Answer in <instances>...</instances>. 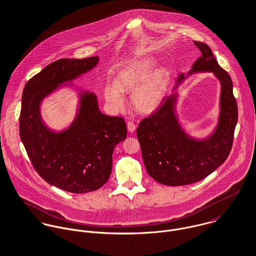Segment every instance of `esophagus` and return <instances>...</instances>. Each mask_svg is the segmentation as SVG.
<instances>
[{
  "mask_svg": "<svg viewBox=\"0 0 256 256\" xmlns=\"http://www.w3.org/2000/svg\"><path fill=\"white\" fill-rule=\"evenodd\" d=\"M127 129H128V131H129V132L133 133V132L136 130V125H135L133 122L129 121V122L127 123Z\"/></svg>",
  "mask_w": 256,
  "mask_h": 256,
  "instance_id": "34e87169",
  "label": "esophagus"
}]
</instances>
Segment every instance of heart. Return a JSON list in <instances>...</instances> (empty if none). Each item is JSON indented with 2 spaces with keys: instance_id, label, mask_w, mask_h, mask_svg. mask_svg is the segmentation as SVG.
Segmentation results:
<instances>
[{
  "instance_id": "obj_1",
  "label": "heart",
  "mask_w": 256,
  "mask_h": 256,
  "mask_svg": "<svg viewBox=\"0 0 256 256\" xmlns=\"http://www.w3.org/2000/svg\"><path fill=\"white\" fill-rule=\"evenodd\" d=\"M156 60L154 57H143L133 61L121 70L114 84L104 86L106 100L115 110H122L125 98L122 94L132 92L131 102L134 108L142 114H152L164 102L168 71L166 68L156 70Z\"/></svg>"
}]
</instances>
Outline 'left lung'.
<instances>
[{"label": "left lung", "instance_id": "1", "mask_svg": "<svg viewBox=\"0 0 256 256\" xmlns=\"http://www.w3.org/2000/svg\"><path fill=\"white\" fill-rule=\"evenodd\" d=\"M201 56L187 74H180L174 90L190 74L213 73L220 84L219 115L213 131L205 138L191 136L176 112L180 94L166 96L162 106L144 118L137 128V137L148 174L156 182L180 186L202 180L226 160L238 122V106L230 74L220 67L210 47L194 41Z\"/></svg>", "mask_w": 256, "mask_h": 256}]
</instances>
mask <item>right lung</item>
I'll list each match as a JSON object with an SVG mask.
<instances>
[{"label":"right lung","instance_id":"right-lung-1","mask_svg":"<svg viewBox=\"0 0 256 256\" xmlns=\"http://www.w3.org/2000/svg\"><path fill=\"white\" fill-rule=\"evenodd\" d=\"M98 61V56L55 61L32 78L22 92L20 136L32 164L46 182L72 193L94 191L106 183L114 148L127 136L122 117L102 113L96 94L72 82ZM62 88L75 90L78 106L74 121L55 130L42 121L40 104Z\"/></svg>","mask_w":256,"mask_h":256}]
</instances>
